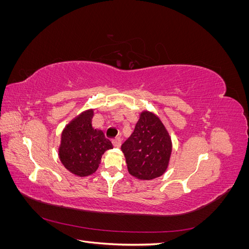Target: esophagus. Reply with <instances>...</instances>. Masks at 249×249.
Masks as SVG:
<instances>
[{"mask_svg":"<svg viewBox=\"0 0 249 249\" xmlns=\"http://www.w3.org/2000/svg\"><path fill=\"white\" fill-rule=\"evenodd\" d=\"M113 144H114V146L116 147H120V145H122V138L116 137L113 139Z\"/></svg>","mask_w":249,"mask_h":249,"instance_id":"1","label":"esophagus"}]
</instances>
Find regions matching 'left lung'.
<instances>
[{
    "instance_id": "obj_1",
    "label": "left lung",
    "mask_w": 249,
    "mask_h": 249,
    "mask_svg": "<svg viewBox=\"0 0 249 249\" xmlns=\"http://www.w3.org/2000/svg\"><path fill=\"white\" fill-rule=\"evenodd\" d=\"M130 175L154 179L166 171L172 143L167 130L154 113L143 111L134 132L122 145Z\"/></svg>"
}]
</instances>
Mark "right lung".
<instances>
[{
    "mask_svg": "<svg viewBox=\"0 0 249 249\" xmlns=\"http://www.w3.org/2000/svg\"><path fill=\"white\" fill-rule=\"evenodd\" d=\"M92 109L84 111L64 127L61 135L60 161L78 177L92 175L99 168L103 154L113 148L104 132L92 126Z\"/></svg>",
    "mask_w": 249,
    "mask_h": 249,
    "instance_id": "add662e5",
    "label": "right lung"
}]
</instances>
